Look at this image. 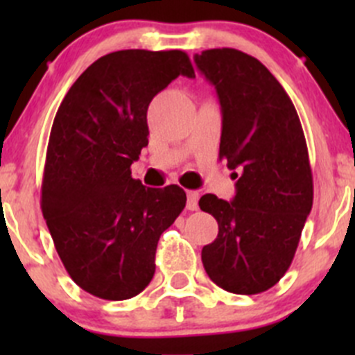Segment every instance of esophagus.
<instances>
[{
	"mask_svg": "<svg viewBox=\"0 0 355 355\" xmlns=\"http://www.w3.org/2000/svg\"><path fill=\"white\" fill-rule=\"evenodd\" d=\"M199 207V194L196 191L187 192V209L196 211Z\"/></svg>",
	"mask_w": 355,
	"mask_h": 355,
	"instance_id": "1",
	"label": "esophagus"
}]
</instances>
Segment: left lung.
<instances>
[{"label":"left lung","instance_id":"8db88e82","mask_svg":"<svg viewBox=\"0 0 355 355\" xmlns=\"http://www.w3.org/2000/svg\"><path fill=\"white\" fill-rule=\"evenodd\" d=\"M194 62L220 101V159L241 173H234L230 202L199 199L218 221V237L200 252L204 270L227 292L261 293L287 273L313 207L302 125L280 82L254 56L206 49Z\"/></svg>","mask_w":355,"mask_h":355}]
</instances>
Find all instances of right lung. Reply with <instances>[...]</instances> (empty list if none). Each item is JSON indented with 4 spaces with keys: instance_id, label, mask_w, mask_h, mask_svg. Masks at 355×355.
Segmentation results:
<instances>
[{
    "instance_id": "add662e5",
    "label": "right lung",
    "mask_w": 355,
    "mask_h": 355,
    "mask_svg": "<svg viewBox=\"0 0 355 355\" xmlns=\"http://www.w3.org/2000/svg\"><path fill=\"white\" fill-rule=\"evenodd\" d=\"M178 75L196 77L178 49L110 53L75 80L53 121L41 209L70 278L99 299L148 287L157 241L185 207L184 189H146L130 171L149 142V103Z\"/></svg>"
}]
</instances>
